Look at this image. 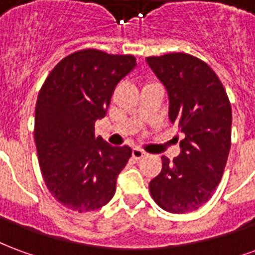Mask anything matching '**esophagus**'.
Listing matches in <instances>:
<instances>
[{"label":"esophagus","instance_id":"1","mask_svg":"<svg viewBox=\"0 0 255 255\" xmlns=\"http://www.w3.org/2000/svg\"><path fill=\"white\" fill-rule=\"evenodd\" d=\"M147 155V153L146 151H143L142 149H139V147H135V149L132 150V157L135 158V160H140V158H144Z\"/></svg>","mask_w":255,"mask_h":255}]
</instances>
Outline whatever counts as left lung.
<instances>
[{
    "label": "left lung",
    "instance_id": "obj_1",
    "mask_svg": "<svg viewBox=\"0 0 255 255\" xmlns=\"http://www.w3.org/2000/svg\"><path fill=\"white\" fill-rule=\"evenodd\" d=\"M169 97V119L186 138L173 161L149 184L154 202L187 213L208 202L224 173L231 149L232 109L223 83L208 64L187 53L146 58Z\"/></svg>",
    "mask_w": 255,
    "mask_h": 255
}]
</instances>
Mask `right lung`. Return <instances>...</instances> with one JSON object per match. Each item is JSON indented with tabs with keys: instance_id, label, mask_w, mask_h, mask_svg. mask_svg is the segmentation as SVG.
I'll return each mask as SVG.
<instances>
[{
	"instance_id": "obj_1",
	"label": "right lung",
	"mask_w": 255,
	"mask_h": 255,
	"mask_svg": "<svg viewBox=\"0 0 255 255\" xmlns=\"http://www.w3.org/2000/svg\"><path fill=\"white\" fill-rule=\"evenodd\" d=\"M135 65L132 54L83 49L64 57L39 90L38 161L47 190L69 210L93 212L115 195L132 150L95 138L94 124L105 117L115 87Z\"/></svg>"
}]
</instances>
